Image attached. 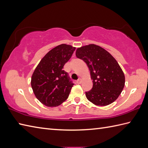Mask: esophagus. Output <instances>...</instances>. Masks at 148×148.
<instances>
[{
    "mask_svg": "<svg viewBox=\"0 0 148 148\" xmlns=\"http://www.w3.org/2000/svg\"><path fill=\"white\" fill-rule=\"evenodd\" d=\"M82 82H83V79H81V78H79V79H78V83L81 84Z\"/></svg>",
    "mask_w": 148,
    "mask_h": 148,
    "instance_id": "obj_1",
    "label": "esophagus"
}]
</instances>
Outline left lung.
Segmentation results:
<instances>
[{
	"instance_id": "8db88e82",
	"label": "left lung",
	"mask_w": 148,
	"mask_h": 148,
	"mask_svg": "<svg viewBox=\"0 0 148 148\" xmlns=\"http://www.w3.org/2000/svg\"><path fill=\"white\" fill-rule=\"evenodd\" d=\"M76 55L86 63L93 80V87L85 92L87 99L96 106L114 102L123 89L125 78L116 59L102 47L89 45L78 48Z\"/></svg>"
}]
</instances>
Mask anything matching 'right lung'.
I'll return each mask as SVG.
<instances>
[{
  "label": "right lung",
  "instance_id": "1",
  "mask_svg": "<svg viewBox=\"0 0 148 148\" xmlns=\"http://www.w3.org/2000/svg\"><path fill=\"white\" fill-rule=\"evenodd\" d=\"M76 48L62 44L47 53L37 65L31 78L34 95L42 104L56 107L67 100L74 84L63 70Z\"/></svg>",
  "mask_w": 148,
  "mask_h": 148
}]
</instances>
